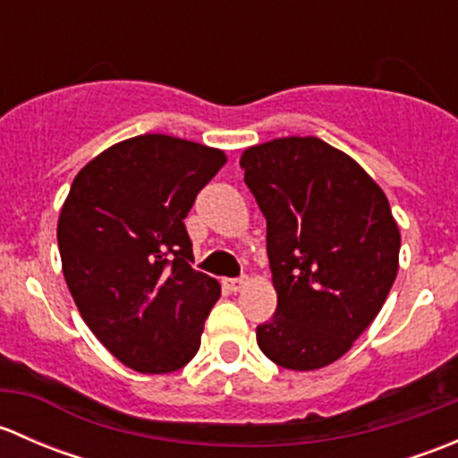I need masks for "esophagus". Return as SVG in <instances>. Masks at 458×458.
<instances>
[{
  "label": "esophagus",
  "instance_id": "1",
  "mask_svg": "<svg viewBox=\"0 0 458 458\" xmlns=\"http://www.w3.org/2000/svg\"><path fill=\"white\" fill-rule=\"evenodd\" d=\"M246 284H248L246 279H225L224 281V285L230 290V293H239V290H242Z\"/></svg>",
  "mask_w": 458,
  "mask_h": 458
}]
</instances>
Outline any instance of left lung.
Returning <instances> with one entry per match:
<instances>
[{
    "label": "left lung",
    "mask_w": 458,
    "mask_h": 458,
    "mask_svg": "<svg viewBox=\"0 0 458 458\" xmlns=\"http://www.w3.org/2000/svg\"><path fill=\"white\" fill-rule=\"evenodd\" d=\"M239 165L266 216L276 312L257 344L276 366L318 370L352 348L390 294L401 233L386 192L318 137H279Z\"/></svg>",
    "instance_id": "8db88e82"
}]
</instances>
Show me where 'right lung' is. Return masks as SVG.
<instances>
[{"mask_svg":"<svg viewBox=\"0 0 458 458\" xmlns=\"http://www.w3.org/2000/svg\"><path fill=\"white\" fill-rule=\"evenodd\" d=\"M225 161L179 137H131L88 161L64 201V279L92 335L132 370L174 372L199 350L221 285L192 270L183 219Z\"/></svg>","mask_w":458,"mask_h":458,"instance_id":"add662e5","label":"right lung"}]
</instances>
